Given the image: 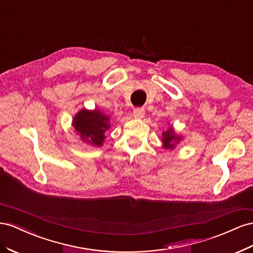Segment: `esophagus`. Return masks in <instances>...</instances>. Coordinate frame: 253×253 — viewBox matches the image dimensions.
I'll return each instance as SVG.
<instances>
[{
	"label": "esophagus",
	"instance_id": "obj_1",
	"mask_svg": "<svg viewBox=\"0 0 253 253\" xmlns=\"http://www.w3.org/2000/svg\"><path fill=\"white\" fill-rule=\"evenodd\" d=\"M133 116L136 119H141L143 116H145V110H143V108H141V107L135 108V110L133 111Z\"/></svg>",
	"mask_w": 253,
	"mask_h": 253
}]
</instances>
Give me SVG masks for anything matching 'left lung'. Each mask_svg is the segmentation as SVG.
Instances as JSON below:
<instances>
[{
    "label": "left lung",
    "mask_w": 253,
    "mask_h": 253,
    "mask_svg": "<svg viewBox=\"0 0 253 253\" xmlns=\"http://www.w3.org/2000/svg\"><path fill=\"white\" fill-rule=\"evenodd\" d=\"M163 148L164 149H168V150H172L174 149L176 143H179L181 141V136L176 135L174 133V129L172 126H170L167 131L164 132L163 134Z\"/></svg>",
    "instance_id": "left-lung-1"
}]
</instances>
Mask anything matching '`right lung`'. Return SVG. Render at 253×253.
Returning <instances> with one entry per match:
<instances>
[{
	"mask_svg": "<svg viewBox=\"0 0 253 253\" xmlns=\"http://www.w3.org/2000/svg\"><path fill=\"white\" fill-rule=\"evenodd\" d=\"M72 126L81 139L95 147H101L105 139V132L111 127L110 117L100 111H80L73 118Z\"/></svg>",
	"mask_w": 253,
	"mask_h": 253,
	"instance_id": "right-lung-1",
	"label": "right lung"
}]
</instances>
